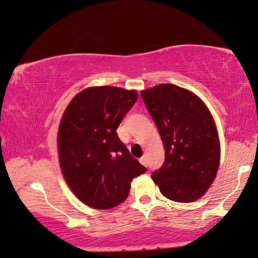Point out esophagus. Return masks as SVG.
I'll use <instances>...</instances> for the list:
<instances>
[{"label": "esophagus", "instance_id": "34e87169", "mask_svg": "<svg viewBox=\"0 0 258 258\" xmlns=\"http://www.w3.org/2000/svg\"><path fill=\"white\" fill-rule=\"evenodd\" d=\"M140 162H141L142 165L147 166V161H146V157H145V156H142V157L140 158Z\"/></svg>", "mask_w": 258, "mask_h": 258}]
</instances>
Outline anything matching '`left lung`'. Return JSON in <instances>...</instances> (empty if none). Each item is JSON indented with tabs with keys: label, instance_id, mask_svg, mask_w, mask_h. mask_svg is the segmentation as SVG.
Here are the masks:
<instances>
[{
	"label": "left lung",
	"instance_id": "left-lung-1",
	"mask_svg": "<svg viewBox=\"0 0 258 258\" xmlns=\"http://www.w3.org/2000/svg\"><path fill=\"white\" fill-rule=\"evenodd\" d=\"M141 96L165 149V161L153 172V180L168 200H199L215 179L221 158L210 109L194 93L174 84L144 90Z\"/></svg>",
	"mask_w": 258,
	"mask_h": 258
}]
</instances>
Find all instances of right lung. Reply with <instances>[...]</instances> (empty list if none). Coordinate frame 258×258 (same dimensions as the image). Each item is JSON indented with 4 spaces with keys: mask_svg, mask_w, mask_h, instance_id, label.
<instances>
[{
    "mask_svg": "<svg viewBox=\"0 0 258 258\" xmlns=\"http://www.w3.org/2000/svg\"><path fill=\"white\" fill-rule=\"evenodd\" d=\"M136 100V91L94 86L65 108L57 133L59 165L69 187L92 208L119 205L133 178L146 172L116 133Z\"/></svg>",
    "mask_w": 258,
    "mask_h": 258,
    "instance_id": "1",
    "label": "right lung"
}]
</instances>
